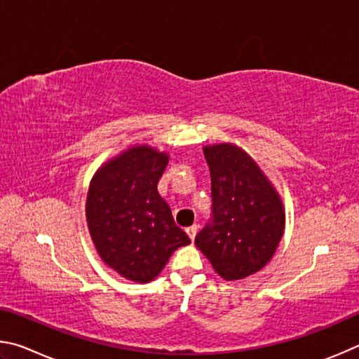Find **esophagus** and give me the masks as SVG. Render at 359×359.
Here are the masks:
<instances>
[{"label": "esophagus", "mask_w": 359, "mask_h": 359, "mask_svg": "<svg viewBox=\"0 0 359 359\" xmlns=\"http://www.w3.org/2000/svg\"><path fill=\"white\" fill-rule=\"evenodd\" d=\"M197 231H198V225H192V227H189V229H186V233L189 235V238L191 240L194 241V238H196V235H197Z\"/></svg>", "instance_id": "1"}]
</instances>
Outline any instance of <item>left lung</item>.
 Returning a JSON list of instances; mask_svg holds the SVG:
<instances>
[{
    "instance_id": "1",
    "label": "left lung",
    "mask_w": 359,
    "mask_h": 359,
    "mask_svg": "<svg viewBox=\"0 0 359 359\" xmlns=\"http://www.w3.org/2000/svg\"><path fill=\"white\" fill-rule=\"evenodd\" d=\"M211 175V219L197 248L225 280L254 274L271 260L284 233L285 215L259 165L235 144L203 149Z\"/></svg>"
}]
</instances>
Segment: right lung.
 Masks as SVG:
<instances>
[{
	"label": "right lung",
	"mask_w": 359,
	"mask_h": 359,
	"mask_svg": "<svg viewBox=\"0 0 359 359\" xmlns=\"http://www.w3.org/2000/svg\"><path fill=\"white\" fill-rule=\"evenodd\" d=\"M168 156L134 147L107 162L91 181L86 221L107 265L126 279L149 282L191 240L175 224L159 192Z\"/></svg>",
	"instance_id": "obj_1"
}]
</instances>
